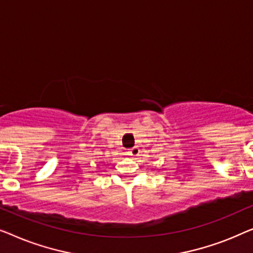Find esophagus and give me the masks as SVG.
Instances as JSON below:
<instances>
[{
	"label": "esophagus",
	"instance_id": "34e87169",
	"mask_svg": "<svg viewBox=\"0 0 253 253\" xmlns=\"http://www.w3.org/2000/svg\"><path fill=\"white\" fill-rule=\"evenodd\" d=\"M138 152H140V149L136 148V147H134V148H131V149H128L127 155H129V156H137Z\"/></svg>",
	"mask_w": 253,
	"mask_h": 253
}]
</instances>
